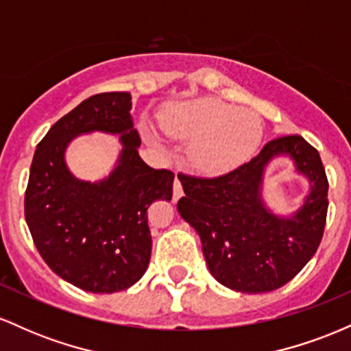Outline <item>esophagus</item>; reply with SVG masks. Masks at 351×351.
I'll use <instances>...</instances> for the list:
<instances>
[{
	"mask_svg": "<svg viewBox=\"0 0 351 351\" xmlns=\"http://www.w3.org/2000/svg\"><path fill=\"white\" fill-rule=\"evenodd\" d=\"M183 196V186H181V175H176L173 183V201H178Z\"/></svg>",
	"mask_w": 351,
	"mask_h": 351,
	"instance_id": "esophagus-1",
	"label": "esophagus"
}]
</instances>
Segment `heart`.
<instances>
[{"mask_svg":"<svg viewBox=\"0 0 351 351\" xmlns=\"http://www.w3.org/2000/svg\"><path fill=\"white\" fill-rule=\"evenodd\" d=\"M167 136L191 142L188 156L204 173H226L251 160L264 136L261 117L251 108L234 107L216 97H199L168 104L158 115ZM148 142L156 134L143 128Z\"/></svg>","mask_w":351,"mask_h":351,"instance_id":"heart-1","label":"heart"}]
</instances>
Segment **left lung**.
<instances>
[{"instance_id":"8db88e82","label":"left lung","mask_w":351,"mask_h":351,"mask_svg":"<svg viewBox=\"0 0 351 351\" xmlns=\"http://www.w3.org/2000/svg\"><path fill=\"white\" fill-rule=\"evenodd\" d=\"M289 156L311 183L304 204L277 217L262 199L267 165ZM178 211L199 234L209 272L236 292L263 293L282 287L312 259L324 236L328 180L315 148L300 135L272 140L249 163L217 178L181 175Z\"/></svg>"}]
</instances>
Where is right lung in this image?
<instances>
[{
	"label": "right lung",
	"mask_w": 351,
	"mask_h": 351,
	"mask_svg": "<svg viewBox=\"0 0 351 351\" xmlns=\"http://www.w3.org/2000/svg\"><path fill=\"white\" fill-rule=\"evenodd\" d=\"M128 92L92 95L59 119L39 142L24 196V216L39 254L60 279L82 291L114 293L142 279L152 256L148 206L170 201V170L140 158V136ZM92 131L120 134L123 145L111 175L90 184L75 179L65 150Z\"/></svg>",
	"instance_id": "right-lung-1"
}]
</instances>
